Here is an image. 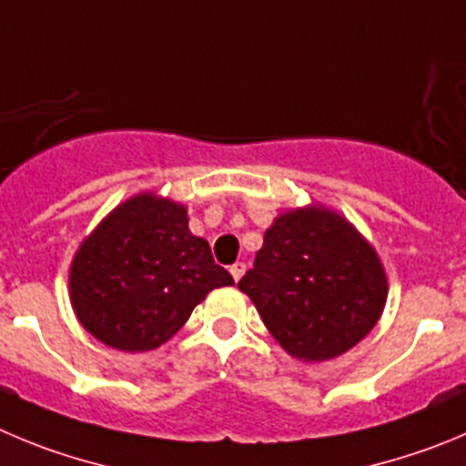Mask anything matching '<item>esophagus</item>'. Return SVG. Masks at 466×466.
Returning a JSON list of instances; mask_svg holds the SVG:
<instances>
[{"label":"esophagus","instance_id":"obj_1","mask_svg":"<svg viewBox=\"0 0 466 466\" xmlns=\"http://www.w3.org/2000/svg\"><path fill=\"white\" fill-rule=\"evenodd\" d=\"M229 273H232L234 280H241L243 273H246V264H243V262H234L232 267H229Z\"/></svg>","mask_w":466,"mask_h":466}]
</instances>
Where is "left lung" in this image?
Segmentation results:
<instances>
[{
	"label": "left lung",
	"instance_id": "1",
	"mask_svg": "<svg viewBox=\"0 0 466 466\" xmlns=\"http://www.w3.org/2000/svg\"><path fill=\"white\" fill-rule=\"evenodd\" d=\"M287 354L329 360L375 329L389 282L375 248L326 207L280 213L238 280Z\"/></svg>",
	"mask_w": 466,
	"mask_h": 466
}]
</instances>
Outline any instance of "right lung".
Listing matches in <instances>:
<instances>
[{"label":"right lung","mask_w":466,"mask_h":466,"mask_svg":"<svg viewBox=\"0 0 466 466\" xmlns=\"http://www.w3.org/2000/svg\"><path fill=\"white\" fill-rule=\"evenodd\" d=\"M234 285L188 229L184 204L142 193L82 241L71 264L77 319L103 345L149 351L167 342L216 287Z\"/></svg>","instance_id":"obj_1"}]
</instances>
